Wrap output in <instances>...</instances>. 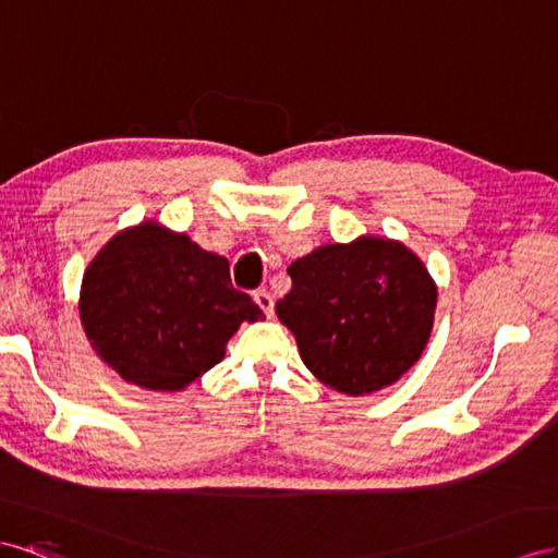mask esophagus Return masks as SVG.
I'll return each mask as SVG.
<instances>
[{
    "instance_id": "obj_1",
    "label": "esophagus",
    "mask_w": 558,
    "mask_h": 558,
    "mask_svg": "<svg viewBox=\"0 0 558 558\" xmlns=\"http://www.w3.org/2000/svg\"><path fill=\"white\" fill-rule=\"evenodd\" d=\"M254 304H257L268 317L274 315V296H270L266 290H259V292H254Z\"/></svg>"
}]
</instances>
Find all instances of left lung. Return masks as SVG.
Here are the masks:
<instances>
[{
  "label": "left lung",
  "instance_id": "8db88e82",
  "mask_svg": "<svg viewBox=\"0 0 558 558\" xmlns=\"http://www.w3.org/2000/svg\"><path fill=\"white\" fill-rule=\"evenodd\" d=\"M288 274L292 290L276 313L325 386L369 395L395 384L421 357L437 288L404 245L372 235L325 245L292 262Z\"/></svg>",
  "mask_w": 558,
  "mask_h": 558
}]
</instances>
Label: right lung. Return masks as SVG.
I'll list each match as a JSON object with an SVG mask.
<instances>
[{
  "mask_svg": "<svg viewBox=\"0 0 558 558\" xmlns=\"http://www.w3.org/2000/svg\"><path fill=\"white\" fill-rule=\"evenodd\" d=\"M78 315L95 353L147 390H182L221 362L243 320L264 317L231 284L225 257L154 221L100 250L84 274Z\"/></svg>",
  "mask_w": 558,
  "mask_h": 558,
  "instance_id": "add662e5",
  "label": "right lung"
}]
</instances>
